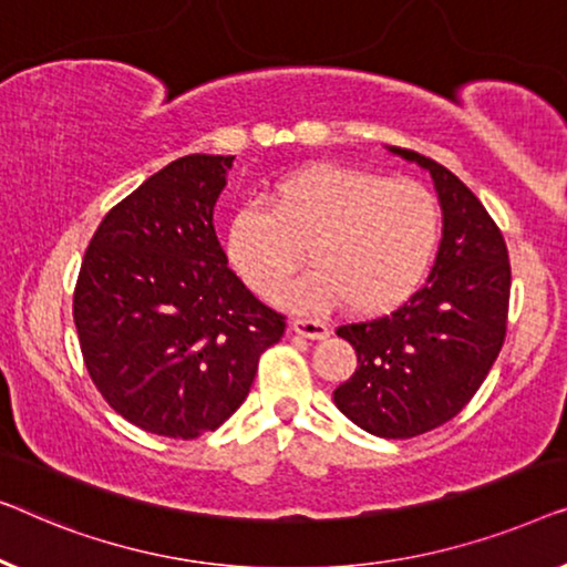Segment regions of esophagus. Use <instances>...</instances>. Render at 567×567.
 <instances>
[{
    "instance_id": "34e87169",
    "label": "esophagus",
    "mask_w": 567,
    "mask_h": 567,
    "mask_svg": "<svg viewBox=\"0 0 567 567\" xmlns=\"http://www.w3.org/2000/svg\"><path fill=\"white\" fill-rule=\"evenodd\" d=\"M292 331L306 339H326L329 337V326L323 321H313V318H295Z\"/></svg>"
}]
</instances>
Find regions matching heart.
I'll return each instance as SVG.
<instances>
[{"instance_id": "heart-1", "label": "heart", "mask_w": 567, "mask_h": 567, "mask_svg": "<svg viewBox=\"0 0 567 567\" xmlns=\"http://www.w3.org/2000/svg\"><path fill=\"white\" fill-rule=\"evenodd\" d=\"M267 203H246L230 215L228 261L267 295L305 260L308 245L317 267L272 293L306 313L344 300L360 316L395 308L424 280L442 234L432 189L352 166H302L269 189Z\"/></svg>"}]
</instances>
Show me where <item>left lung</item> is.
Wrapping results in <instances>:
<instances>
[{
	"instance_id": "8db88e82",
	"label": "left lung",
	"mask_w": 567,
	"mask_h": 567,
	"mask_svg": "<svg viewBox=\"0 0 567 567\" xmlns=\"http://www.w3.org/2000/svg\"><path fill=\"white\" fill-rule=\"evenodd\" d=\"M390 151L432 174L442 205V244L426 285L385 316L339 326L357 352L333 403L357 426L411 440L470 403L504 347L512 267L483 203L432 158Z\"/></svg>"
}]
</instances>
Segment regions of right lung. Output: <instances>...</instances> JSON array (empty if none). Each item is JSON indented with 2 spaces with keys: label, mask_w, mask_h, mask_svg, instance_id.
I'll return each mask as SVG.
<instances>
[{
  "label": "right lung",
  "mask_w": 567,
  "mask_h": 567,
  "mask_svg": "<svg viewBox=\"0 0 567 567\" xmlns=\"http://www.w3.org/2000/svg\"><path fill=\"white\" fill-rule=\"evenodd\" d=\"M234 156L166 164L94 230L74 290L84 364L143 432L195 440L246 401L285 316L228 269L213 207Z\"/></svg>",
  "instance_id": "obj_1"
}]
</instances>
